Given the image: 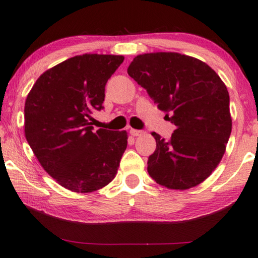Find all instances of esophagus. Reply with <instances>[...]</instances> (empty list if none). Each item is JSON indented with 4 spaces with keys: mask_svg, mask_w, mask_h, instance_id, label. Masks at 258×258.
<instances>
[{
    "mask_svg": "<svg viewBox=\"0 0 258 258\" xmlns=\"http://www.w3.org/2000/svg\"><path fill=\"white\" fill-rule=\"evenodd\" d=\"M130 133H131V135H133V137H140V135L143 134V131L131 128V130H130Z\"/></svg>",
    "mask_w": 258,
    "mask_h": 258,
    "instance_id": "1",
    "label": "esophagus"
}]
</instances>
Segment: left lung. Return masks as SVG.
<instances>
[{"mask_svg":"<svg viewBox=\"0 0 258 258\" xmlns=\"http://www.w3.org/2000/svg\"><path fill=\"white\" fill-rule=\"evenodd\" d=\"M127 73L176 126L169 140L152 132L157 148L148 172L158 184L187 189L212 174L231 133L229 93L208 64L178 53L139 55Z\"/></svg>","mask_w":258,"mask_h":258,"instance_id":"left-lung-1","label":"left lung"}]
</instances>
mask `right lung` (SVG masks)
<instances>
[{
    "mask_svg": "<svg viewBox=\"0 0 258 258\" xmlns=\"http://www.w3.org/2000/svg\"><path fill=\"white\" fill-rule=\"evenodd\" d=\"M124 57L74 56L41 74L25 104V134L40 165L59 185L90 193L114 179L127 147L126 131H93L92 111Z\"/></svg>",
    "mask_w": 258,
    "mask_h": 258,
    "instance_id": "obj_1",
    "label": "right lung"
}]
</instances>
